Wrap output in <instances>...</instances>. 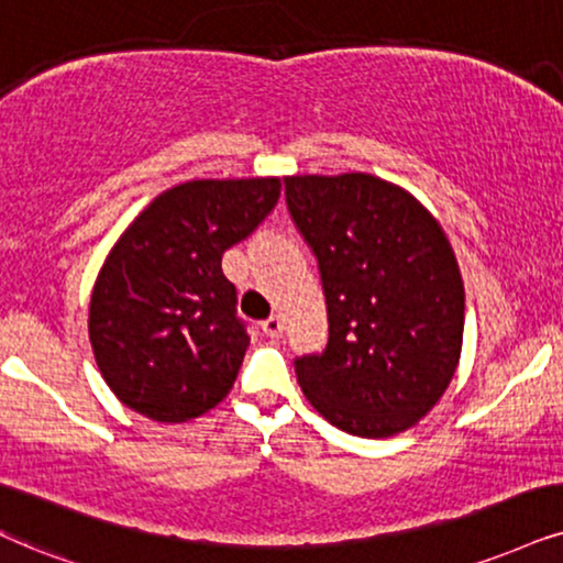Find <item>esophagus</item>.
I'll list each match as a JSON object with an SVG mask.
<instances>
[{"mask_svg":"<svg viewBox=\"0 0 563 563\" xmlns=\"http://www.w3.org/2000/svg\"><path fill=\"white\" fill-rule=\"evenodd\" d=\"M262 330H265L267 338H280L283 334V319L280 317H269L262 322Z\"/></svg>","mask_w":563,"mask_h":563,"instance_id":"1","label":"esophagus"}]
</instances>
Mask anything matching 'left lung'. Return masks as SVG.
<instances>
[{"label":"left lung","instance_id":"1","mask_svg":"<svg viewBox=\"0 0 563 563\" xmlns=\"http://www.w3.org/2000/svg\"><path fill=\"white\" fill-rule=\"evenodd\" d=\"M286 202L322 275L330 338L296 358L317 412L353 437L408 431L460 364L465 288L439 220L372 174L286 176Z\"/></svg>","mask_w":563,"mask_h":563}]
</instances>
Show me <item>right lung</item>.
Here are the masks:
<instances>
[{
    "label": "right lung",
    "instance_id": "obj_1",
    "mask_svg": "<svg viewBox=\"0 0 563 563\" xmlns=\"http://www.w3.org/2000/svg\"><path fill=\"white\" fill-rule=\"evenodd\" d=\"M280 197V179H197L153 199L96 277L88 332L111 393L140 416L184 423L231 393L249 347L225 249Z\"/></svg>",
    "mask_w": 563,
    "mask_h": 563
}]
</instances>
